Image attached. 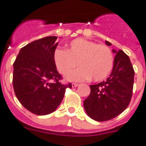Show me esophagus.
I'll return each instance as SVG.
<instances>
[{
    "label": "esophagus",
    "instance_id": "esophagus-1",
    "mask_svg": "<svg viewBox=\"0 0 146 146\" xmlns=\"http://www.w3.org/2000/svg\"><path fill=\"white\" fill-rule=\"evenodd\" d=\"M77 86H79V84H76V83H73V84H72V87H73V88H76V87Z\"/></svg>",
    "mask_w": 146,
    "mask_h": 146
}]
</instances>
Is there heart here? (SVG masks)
Returning <instances> with one entry per match:
<instances>
[{
    "label": "heart",
    "mask_w": 146,
    "mask_h": 146,
    "mask_svg": "<svg viewBox=\"0 0 146 146\" xmlns=\"http://www.w3.org/2000/svg\"><path fill=\"white\" fill-rule=\"evenodd\" d=\"M53 58L57 69L63 75L70 72L79 62L80 68L66 76L70 82H82L90 78L95 82L103 80L111 72L114 62L108 46L84 38L71 41L67 50H56Z\"/></svg>",
    "instance_id": "1"
}]
</instances>
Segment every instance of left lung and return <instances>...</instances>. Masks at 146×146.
Returning <instances> with one entry per match:
<instances>
[{
  "instance_id": "obj_1",
  "label": "left lung",
  "mask_w": 146,
  "mask_h": 146,
  "mask_svg": "<svg viewBox=\"0 0 146 146\" xmlns=\"http://www.w3.org/2000/svg\"><path fill=\"white\" fill-rule=\"evenodd\" d=\"M108 46L109 41H105ZM111 75L105 81L90 85V94L84 101L87 114L99 122L110 120L123 112L132 96L134 70L130 58L122 50L117 51Z\"/></svg>"
}]
</instances>
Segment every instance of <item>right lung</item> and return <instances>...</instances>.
<instances>
[{"label": "right lung", "instance_id": "1", "mask_svg": "<svg viewBox=\"0 0 146 146\" xmlns=\"http://www.w3.org/2000/svg\"><path fill=\"white\" fill-rule=\"evenodd\" d=\"M56 36H48L22 47L13 64V88L23 106L36 115H46L56 110L70 83L59 82L62 76L56 70L54 52ZM53 80L54 83H51Z\"/></svg>", "mask_w": 146, "mask_h": 146}]
</instances>
